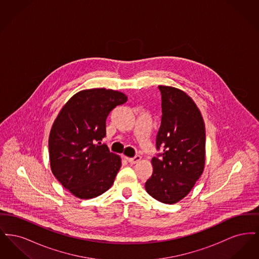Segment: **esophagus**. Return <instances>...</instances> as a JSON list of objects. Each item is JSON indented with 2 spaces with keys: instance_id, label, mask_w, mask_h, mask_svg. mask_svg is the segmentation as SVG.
I'll return each mask as SVG.
<instances>
[{
  "instance_id": "1",
  "label": "esophagus",
  "mask_w": 259,
  "mask_h": 259,
  "mask_svg": "<svg viewBox=\"0 0 259 259\" xmlns=\"http://www.w3.org/2000/svg\"><path fill=\"white\" fill-rule=\"evenodd\" d=\"M129 163H131V164H136V163H138V162H140L141 159H142V157L140 156V155H136L134 157H127L126 158Z\"/></svg>"
}]
</instances>
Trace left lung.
<instances>
[{
	"label": "left lung",
	"instance_id": "8db88e82",
	"mask_svg": "<svg viewBox=\"0 0 259 259\" xmlns=\"http://www.w3.org/2000/svg\"><path fill=\"white\" fill-rule=\"evenodd\" d=\"M162 117L156 148L162 149L151 159L153 172L146 183L151 197L165 204L185 198L204 171L206 132L202 114L185 92L158 87Z\"/></svg>",
	"mask_w": 259,
	"mask_h": 259
}]
</instances>
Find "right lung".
<instances>
[{
    "mask_svg": "<svg viewBox=\"0 0 259 259\" xmlns=\"http://www.w3.org/2000/svg\"><path fill=\"white\" fill-rule=\"evenodd\" d=\"M126 101L122 92L111 89L82 90L66 103L52 125L50 168L75 197H97L113 184L121 159L101 141L109 113Z\"/></svg>",
    "mask_w": 259,
    "mask_h": 259,
    "instance_id": "obj_1",
    "label": "right lung"
}]
</instances>
